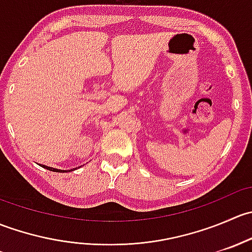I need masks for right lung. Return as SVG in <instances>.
<instances>
[{
  "label": "right lung",
  "mask_w": 252,
  "mask_h": 252,
  "mask_svg": "<svg viewBox=\"0 0 252 252\" xmlns=\"http://www.w3.org/2000/svg\"><path fill=\"white\" fill-rule=\"evenodd\" d=\"M40 166L42 167V168H46L48 171H52V172H58V173H67V172H70V171H74L75 168L73 169H69V171H63V169H57V168H52V167H48V166H45V164H40Z\"/></svg>",
  "instance_id": "add662e5"
}]
</instances>
